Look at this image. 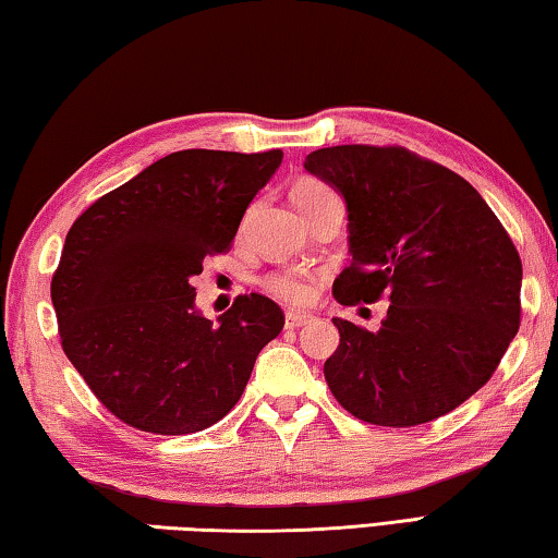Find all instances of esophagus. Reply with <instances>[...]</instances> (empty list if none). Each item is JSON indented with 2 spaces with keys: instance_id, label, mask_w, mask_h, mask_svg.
Instances as JSON below:
<instances>
[{
  "instance_id": "obj_1",
  "label": "esophagus",
  "mask_w": 558,
  "mask_h": 558,
  "mask_svg": "<svg viewBox=\"0 0 558 558\" xmlns=\"http://www.w3.org/2000/svg\"><path fill=\"white\" fill-rule=\"evenodd\" d=\"M311 320H314V316H308V314H296V311H289L284 324H287V328H301V326L311 324Z\"/></svg>"
}]
</instances>
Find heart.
I'll return each mask as SVG.
<instances>
[{
  "instance_id": "obj_1",
  "label": "heart",
  "mask_w": 558,
  "mask_h": 558,
  "mask_svg": "<svg viewBox=\"0 0 558 558\" xmlns=\"http://www.w3.org/2000/svg\"><path fill=\"white\" fill-rule=\"evenodd\" d=\"M333 198L336 193L318 179H301L294 189H291V201H294V205L304 218L311 210L318 208L320 203L333 201ZM264 287H267L277 299L294 306H306L316 296L314 279L299 269H284V271L269 274L267 281H264Z\"/></svg>"
}]
</instances>
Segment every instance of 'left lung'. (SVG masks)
<instances>
[{"label": "left lung", "mask_w": 558, "mask_h": 558, "mask_svg": "<svg viewBox=\"0 0 558 558\" xmlns=\"http://www.w3.org/2000/svg\"><path fill=\"white\" fill-rule=\"evenodd\" d=\"M304 169L345 201L353 262L336 299L392 301L375 333L333 318L330 392L377 426L453 412L490 379L520 328L522 262L510 234L471 183L402 146H328Z\"/></svg>", "instance_id": "1"}]
</instances>
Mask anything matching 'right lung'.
<instances>
[{
	"label": "right lung",
	"instance_id": "right-lung-1",
	"mask_svg": "<svg viewBox=\"0 0 558 558\" xmlns=\"http://www.w3.org/2000/svg\"><path fill=\"white\" fill-rule=\"evenodd\" d=\"M281 159V149L173 151L68 230L51 281L63 353L124 424L181 436L220 422L284 328L262 294L238 296L213 324L191 284L205 257L230 247Z\"/></svg>",
	"mask_w": 558,
	"mask_h": 558
}]
</instances>
